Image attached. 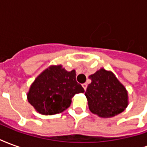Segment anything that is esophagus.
<instances>
[{
    "mask_svg": "<svg viewBox=\"0 0 147 147\" xmlns=\"http://www.w3.org/2000/svg\"><path fill=\"white\" fill-rule=\"evenodd\" d=\"M82 86H83V89L86 90V87H87V84H86V83H83V84H82Z\"/></svg>",
    "mask_w": 147,
    "mask_h": 147,
    "instance_id": "1",
    "label": "esophagus"
}]
</instances>
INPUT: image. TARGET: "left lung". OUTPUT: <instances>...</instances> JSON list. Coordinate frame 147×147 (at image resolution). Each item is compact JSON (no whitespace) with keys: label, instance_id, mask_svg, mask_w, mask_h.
I'll use <instances>...</instances> for the list:
<instances>
[{"label":"left lung","instance_id":"1","mask_svg":"<svg viewBox=\"0 0 147 147\" xmlns=\"http://www.w3.org/2000/svg\"><path fill=\"white\" fill-rule=\"evenodd\" d=\"M91 80L85 95L91 113L101 117H112L127 106L125 87L111 71L100 69L89 76Z\"/></svg>","mask_w":147,"mask_h":147}]
</instances>
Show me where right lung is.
<instances>
[{
  "instance_id": "1",
  "label": "right lung",
  "mask_w": 147,
  "mask_h": 147,
  "mask_svg": "<svg viewBox=\"0 0 147 147\" xmlns=\"http://www.w3.org/2000/svg\"><path fill=\"white\" fill-rule=\"evenodd\" d=\"M76 76L75 70L67 71L61 65L49 67L31 85L27 94L28 102L43 115L62 113L70 106L75 94L84 92Z\"/></svg>"
}]
</instances>
